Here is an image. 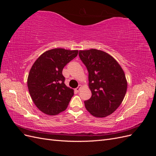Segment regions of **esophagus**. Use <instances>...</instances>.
Instances as JSON below:
<instances>
[{"label": "esophagus", "instance_id": "34e87169", "mask_svg": "<svg viewBox=\"0 0 156 156\" xmlns=\"http://www.w3.org/2000/svg\"><path fill=\"white\" fill-rule=\"evenodd\" d=\"M81 87H82V86L81 85V84H79V85L78 86V87L77 88H75V91H76L77 92H78L79 90H80V89H81Z\"/></svg>", "mask_w": 156, "mask_h": 156}]
</instances>
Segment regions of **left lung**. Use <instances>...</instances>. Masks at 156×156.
Instances as JSON below:
<instances>
[{
  "mask_svg": "<svg viewBox=\"0 0 156 156\" xmlns=\"http://www.w3.org/2000/svg\"><path fill=\"white\" fill-rule=\"evenodd\" d=\"M79 56L88 72L92 96L84 101L87 111L96 117L108 116L123 101L127 81L123 69L112 56L104 51L91 49L79 51Z\"/></svg>",
  "mask_w": 156,
  "mask_h": 156,
  "instance_id": "obj_1",
  "label": "left lung"
}]
</instances>
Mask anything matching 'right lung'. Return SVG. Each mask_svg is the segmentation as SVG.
Listing matches in <instances>:
<instances>
[{
    "label": "right lung",
    "mask_w": 156,
    "mask_h": 156,
    "mask_svg": "<svg viewBox=\"0 0 156 156\" xmlns=\"http://www.w3.org/2000/svg\"><path fill=\"white\" fill-rule=\"evenodd\" d=\"M77 54V50L51 49L32 65L27 79L28 88L36 106L45 114L56 115L66 109L74 93L65 84L62 70Z\"/></svg>",
    "instance_id": "right-lung-1"
}]
</instances>
